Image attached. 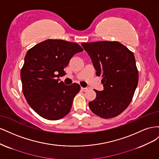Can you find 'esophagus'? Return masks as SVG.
Listing matches in <instances>:
<instances>
[{"label":"esophagus","mask_w":159,"mask_h":159,"mask_svg":"<svg viewBox=\"0 0 159 159\" xmlns=\"http://www.w3.org/2000/svg\"><path fill=\"white\" fill-rule=\"evenodd\" d=\"M81 90L84 91H87L88 90V88H82V87H81Z\"/></svg>","instance_id":"esophagus-1"}]
</instances>
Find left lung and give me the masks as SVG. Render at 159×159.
<instances>
[{
	"label": "left lung",
	"instance_id": "8db88e82",
	"mask_svg": "<svg viewBox=\"0 0 159 159\" xmlns=\"http://www.w3.org/2000/svg\"><path fill=\"white\" fill-rule=\"evenodd\" d=\"M96 70L102 77L104 89L95 90L96 98L89 103L91 111L109 119L121 114L133 98L139 81L133 53L117 41L81 43Z\"/></svg>",
	"mask_w": 159,
	"mask_h": 159
}]
</instances>
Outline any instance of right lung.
<instances>
[{"instance_id": "right-lung-1", "label": "right lung", "mask_w": 159, "mask_h": 159, "mask_svg": "<svg viewBox=\"0 0 159 159\" xmlns=\"http://www.w3.org/2000/svg\"><path fill=\"white\" fill-rule=\"evenodd\" d=\"M83 51L75 42L48 39L28 50L21 69L24 95L31 108L42 117L58 120L70 111L80 85L59 81L74 55Z\"/></svg>"}]
</instances>
